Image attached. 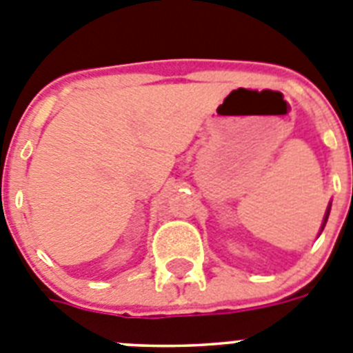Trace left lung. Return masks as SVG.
Returning a JSON list of instances; mask_svg holds the SVG:
<instances>
[{"instance_id":"obj_1","label":"left lung","mask_w":353,"mask_h":353,"mask_svg":"<svg viewBox=\"0 0 353 353\" xmlns=\"http://www.w3.org/2000/svg\"><path fill=\"white\" fill-rule=\"evenodd\" d=\"M329 211H331V205H329V208H327L325 218H323V223H322V230H323V227H325V223H327V218H329Z\"/></svg>"}]
</instances>
